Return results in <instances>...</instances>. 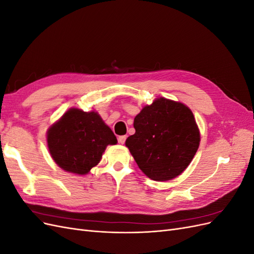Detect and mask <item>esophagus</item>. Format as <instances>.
Here are the masks:
<instances>
[{
  "label": "esophagus",
  "instance_id": "obj_1",
  "mask_svg": "<svg viewBox=\"0 0 254 254\" xmlns=\"http://www.w3.org/2000/svg\"><path fill=\"white\" fill-rule=\"evenodd\" d=\"M126 137H127L126 135H121V136H119V143L122 144V145L124 144L125 141H126Z\"/></svg>",
  "mask_w": 254,
  "mask_h": 254
}]
</instances>
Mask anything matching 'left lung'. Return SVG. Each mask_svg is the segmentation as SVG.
Segmentation results:
<instances>
[{
	"instance_id": "left-lung-1",
	"label": "left lung",
	"mask_w": 254,
	"mask_h": 254,
	"mask_svg": "<svg viewBox=\"0 0 254 254\" xmlns=\"http://www.w3.org/2000/svg\"><path fill=\"white\" fill-rule=\"evenodd\" d=\"M126 146L140 170L155 181L181 175L196 155L200 131L187 105L164 97L144 106Z\"/></svg>"
}]
</instances>
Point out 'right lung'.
<instances>
[{
    "mask_svg": "<svg viewBox=\"0 0 254 254\" xmlns=\"http://www.w3.org/2000/svg\"><path fill=\"white\" fill-rule=\"evenodd\" d=\"M48 147L55 163L67 173L87 175L117 136L96 111L68 109L48 129Z\"/></svg>",
    "mask_w": 254,
    "mask_h": 254,
    "instance_id": "right-lung-1",
    "label": "right lung"
}]
</instances>
